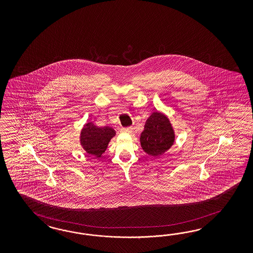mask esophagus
Masks as SVG:
<instances>
[{
  "instance_id": "1",
  "label": "esophagus",
  "mask_w": 253,
  "mask_h": 253,
  "mask_svg": "<svg viewBox=\"0 0 253 253\" xmlns=\"http://www.w3.org/2000/svg\"><path fill=\"white\" fill-rule=\"evenodd\" d=\"M122 131H123V132H125V133H131V132L133 131V128H132V127L123 128V129H122Z\"/></svg>"
}]
</instances>
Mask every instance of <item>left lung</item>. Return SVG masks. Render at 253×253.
<instances>
[{"label":"left lung","mask_w":253,"mask_h":253,"mask_svg":"<svg viewBox=\"0 0 253 253\" xmlns=\"http://www.w3.org/2000/svg\"><path fill=\"white\" fill-rule=\"evenodd\" d=\"M174 139V130L168 118L161 112H153L146 120L140 143L146 154L159 157L171 147Z\"/></svg>","instance_id":"left-lung-1"}]
</instances>
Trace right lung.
<instances>
[{"instance_id": "right-lung-1", "label": "right lung", "mask_w": 253, "mask_h": 253, "mask_svg": "<svg viewBox=\"0 0 253 253\" xmlns=\"http://www.w3.org/2000/svg\"><path fill=\"white\" fill-rule=\"evenodd\" d=\"M115 134V130L111 127H97L92 123H86L81 131V145L86 153L100 158Z\"/></svg>"}]
</instances>
